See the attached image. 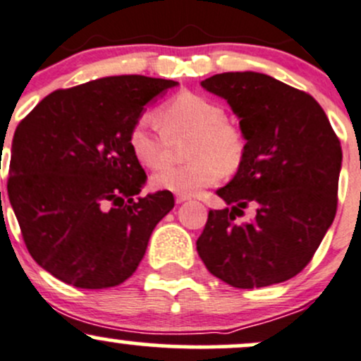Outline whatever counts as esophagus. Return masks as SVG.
<instances>
[{
	"mask_svg": "<svg viewBox=\"0 0 361 361\" xmlns=\"http://www.w3.org/2000/svg\"><path fill=\"white\" fill-rule=\"evenodd\" d=\"M189 200H191V197L185 196V195H177V196H176V203H177V204L184 203V201H189Z\"/></svg>",
	"mask_w": 361,
	"mask_h": 361,
	"instance_id": "1",
	"label": "esophagus"
}]
</instances>
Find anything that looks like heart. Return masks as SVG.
I'll list each match as a JSON object with an SVG mask.
<instances>
[{
	"mask_svg": "<svg viewBox=\"0 0 361 361\" xmlns=\"http://www.w3.org/2000/svg\"><path fill=\"white\" fill-rule=\"evenodd\" d=\"M157 118L158 122L151 114L139 115L129 133L134 157L148 169H160L169 161V137L192 134L188 148L191 161L165 166L154 173L153 184L158 189L196 195L200 189L222 179L224 170H234L241 164L246 149L243 130L228 122L226 110L213 99L180 92L161 104Z\"/></svg>",
	"mask_w": 361,
	"mask_h": 361,
	"instance_id": "1",
	"label": "heart"
}]
</instances>
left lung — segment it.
Masks as SVG:
<instances>
[{"label": "left lung", "instance_id": "8db88e82", "mask_svg": "<svg viewBox=\"0 0 361 361\" xmlns=\"http://www.w3.org/2000/svg\"><path fill=\"white\" fill-rule=\"evenodd\" d=\"M201 87L228 103L246 149L216 191L228 207L208 213L197 255L232 288L288 281L308 265L336 216L339 139L312 96L265 73H216ZM247 204L255 216L239 223Z\"/></svg>", "mask_w": 361, "mask_h": 361}]
</instances>
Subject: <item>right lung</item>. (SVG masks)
Masks as SVG:
<instances>
[{
  "label": "right lung",
  "instance_id": "add662e5",
  "mask_svg": "<svg viewBox=\"0 0 361 361\" xmlns=\"http://www.w3.org/2000/svg\"><path fill=\"white\" fill-rule=\"evenodd\" d=\"M176 80L115 75L58 89L18 123L8 197L30 257L65 284H122L151 232L173 208L170 191L139 196L146 173L129 146L145 106Z\"/></svg>",
  "mask_w": 361,
  "mask_h": 361
}]
</instances>
